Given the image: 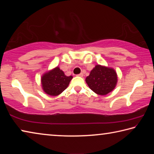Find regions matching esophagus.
<instances>
[{
    "label": "esophagus",
    "mask_w": 154,
    "mask_h": 154,
    "mask_svg": "<svg viewBox=\"0 0 154 154\" xmlns=\"http://www.w3.org/2000/svg\"><path fill=\"white\" fill-rule=\"evenodd\" d=\"M77 75H78V76H80V77H82V76H83V74H82V73H80V74H78Z\"/></svg>",
    "instance_id": "obj_1"
}]
</instances>
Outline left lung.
Returning a JSON list of instances; mask_svg holds the SVG:
<instances>
[{
	"label": "left lung",
	"mask_w": 154,
	"mask_h": 154,
	"mask_svg": "<svg viewBox=\"0 0 154 154\" xmlns=\"http://www.w3.org/2000/svg\"><path fill=\"white\" fill-rule=\"evenodd\" d=\"M85 81L89 88L96 94L105 96L116 87L118 76L113 68L97 65L91 71Z\"/></svg>",
	"instance_id": "8db88e82"
}]
</instances>
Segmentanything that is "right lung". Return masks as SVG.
I'll use <instances>...</instances> for the list:
<instances>
[{
	"instance_id": "1",
	"label": "right lung",
	"mask_w": 154,
	"mask_h": 154,
	"mask_svg": "<svg viewBox=\"0 0 154 154\" xmlns=\"http://www.w3.org/2000/svg\"><path fill=\"white\" fill-rule=\"evenodd\" d=\"M72 79V75L67 76L60 68L56 67L42 75V89L48 95L56 96L67 89Z\"/></svg>"
}]
</instances>
